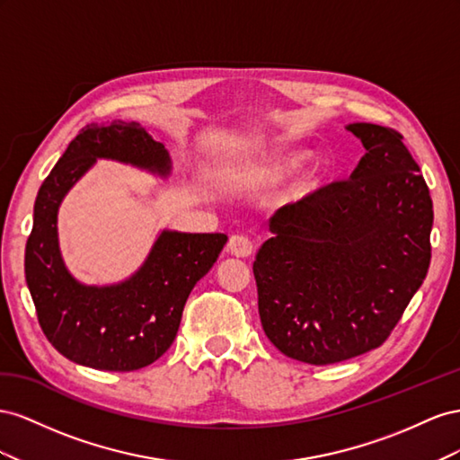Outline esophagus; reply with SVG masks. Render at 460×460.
Returning a JSON list of instances; mask_svg holds the SVG:
<instances>
[{
	"mask_svg": "<svg viewBox=\"0 0 460 460\" xmlns=\"http://www.w3.org/2000/svg\"><path fill=\"white\" fill-rule=\"evenodd\" d=\"M227 251L237 258H248L254 252V243L246 234H233L227 244Z\"/></svg>",
	"mask_w": 460,
	"mask_h": 460,
	"instance_id": "esophagus-1",
	"label": "esophagus"
}]
</instances>
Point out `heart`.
Listing matches in <instances>:
<instances>
[{"label":"heart","instance_id":"b5f03b06","mask_svg":"<svg viewBox=\"0 0 460 460\" xmlns=\"http://www.w3.org/2000/svg\"><path fill=\"white\" fill-rule=\"evenodd\" d=\"M288 164H293V162H288Z\"/></svg>","mask_w":460,"mask_h":460}]
</instances>
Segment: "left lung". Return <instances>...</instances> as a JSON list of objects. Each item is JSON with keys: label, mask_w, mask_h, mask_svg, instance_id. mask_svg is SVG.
Masks as SVG:
<instances>
[{"label": "left lung", "mask_w": 460, "mask_h": 460, "mask_svg": "<svg viewBox=\"0 0 460 460\" xmlns=\"http://www.w3.org/2000/svg\"><path fill=\"white\" fill-rule=\"evenodd\" d=\"M366 154L349 179L279 208L256 254L261 327L314 366L382 347L424 283L434 206L395 128L352 123Z\"/></svg>", "instance_id": "left-lung-1"}]
</instances>
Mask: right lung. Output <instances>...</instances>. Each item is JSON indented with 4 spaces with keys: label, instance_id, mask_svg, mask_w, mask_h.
Here are the masks:
<instances>
[{
    "label": "right lung",
    "instance_id": "1",
    "mask_svg": "<svg viewBox=\"0 0 460 460\" xmlns=\"http://www.w3.org/2000/svg\"><path fill=\"white\" fill-rule=\"evenodd\" d=\"M96 157L169 173L164 144L138 123L81 128L38 190L24 275L38 323L65 358L96 370L133 372L172 347L187 298L216 264L227 234L164 231L128 281L111 287L78 283L59 254L58 208Z\"/></svg>",
    "mask_w": 460,
    "mask_h": 460
}]
</instances>
